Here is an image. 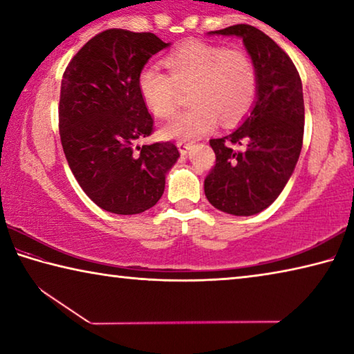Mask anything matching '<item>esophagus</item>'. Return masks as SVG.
Wrapping results in <instances>:
<instances>
[{
    "label": "esophagus",
    "mask_w": 354,
    "mask_h": 354,
    "mask_svg": "<svg viewBox=\"0 0 354 354\" xmlns=\"http://www.w3.org/2000/svg\"><path fill=\"white\" fill-rule=\"evenodd\" d=\"M176 147H178V149H179V153H181L183 156H185V154H187V153L190 151L192 143H190V142H178Z\"/></svg>",
    "instance_id": "34e87169"
}]
</instances>
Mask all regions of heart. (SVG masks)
I'll use <instances>...</instances> for the list:
<instances>
[{"label": "heart", "mask_w": 354, "mask_h": 354, "mask_svg": "<svg viewBox=\"0 0 354 354\" xmlns=\"http://www.w3.org/2000/svg\"><path fill=\"white\" fill-rule=\"evenodd\" d=\"M169 75L154 65L142 68L137 80L142 100L154 115L175 111L179 88H189V109L178 112L160 127L167 139H195L215 128L242 120L254 103L257 73L247 53L190 41L165 57Z\"/></svg>", "instance_id": "1"}]
</instances>
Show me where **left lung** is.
<instances>
[{
	"label": "left lung",
	"instance_id": "1",
	"mask_svg": "<svg viewBox=\"0 0 354 354\" xmlns=\"http://www.w3.org/2000/svg\"><path fill=\"white\" fill-rule=\"evenodd\" d=\"M207 34L241 37L256 67L251 111L231 134L209 142L217 162L205 179L206 198L214 207L250 217L278 198L295 170L304 133L301 80L290 57L254 26L234 25Z\"/></svg>",
	"mask_w": 354,
	"mask_h": 354
}]
</instances>
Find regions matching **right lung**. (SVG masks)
I'll list each match as a JSON object with an SVG mask.
<instances>
[{
    "label": "right lung",
    "instance_id": "right-lung-1",
    "mask_svg": "<svg viewBox=\"0 0 354 354\" xmlns=\"http://www.w3.org/2000/svg\"><path fill=\"white\" fill-rule=\"evenodd\" d=\"M170 45L151 32L107 29L65 68L59 101L65 158L81 189L107 212L153 207L179 158L171 142L137 145L153 131L137 80L149 57Z\"/></svg>",
    "mask_w": 354,
    "mask_h": 354
}]
</instances>
